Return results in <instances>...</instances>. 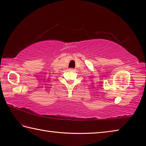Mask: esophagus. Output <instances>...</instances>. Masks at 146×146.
I'll list each match as a JSON object with an SVG mask.
<instances>
[{
	"instance_id": "34e87169",
	"label": "esophagus",
	"mask_w": 146,
	"mask_h": 146,
	"mask_svg": "<svg viewBox=\"0 0 146 146\" xmlns=\"http://www.w3.org/2000/svg\"><path fill=\"white\" fill-rule=\"evenodd\" d=\"M69 70H70V71H71V72H74V69L71 68H69Z\"/></svg>"
}]
</instances>
